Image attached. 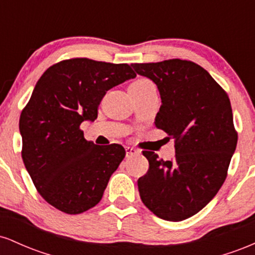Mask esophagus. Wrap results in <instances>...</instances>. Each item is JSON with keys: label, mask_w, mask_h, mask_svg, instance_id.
Masks as SVG:
<instances>
[{"label": "esophagus", "mask_w": 255, "mask_h": 255, "mask_svg": "<svg viewBox=\"0 0 255 255\" xmlns=\"http://www.w3.org/2000/svg\"><path fill=\"white\" fill-rule=\"evenodd\" d=\"M135 154H139V151H137L136 148L129 147V146H127V147H126V156H127L128 158L135 156Z\"/></svg>", "instance_id": "obj_1"}]
</instances>
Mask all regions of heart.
<instances>
[{
	"label": "heart",
	"instance_id": "1",
	"mask_svg": "<svg viewBox=\"0 0 255 255\" xmlns=\"http://www.w3.org/2000/svg\"><path fill=\"white\" fill-rule=\"evenodd\" d=\"M150 86H153V85H152L151 81L147 80V79H139V80H136L135 83L130 85V87H137V89H145V87H150Z\"/></svg>",
	"mask_w": 255,
	"mask_h": 255
}]
</instances>
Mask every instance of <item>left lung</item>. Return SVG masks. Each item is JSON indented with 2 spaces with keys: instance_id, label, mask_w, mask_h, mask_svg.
Instances as JSON below:
<instances>
[{
  "instance_id": "1",
  "label": "left lung",
  "mask_w": 255,
  "mask_h": 255,
  "mask_svg": "<svg viewBox=\"0 0 255 255\" xmlns=\"http://www.w3.org/2000/svg\"><path fill=\"white\" fill-rule=\"evenodd\" d=\"M151 79L162 105L157 128L175 140V157L144 151L148 171L137 180L142 203L157 217L180 222L204 209L225 181L238 144L225 91L199 64L184 60L131 63Z\"/></svg>"
}]
</instances>
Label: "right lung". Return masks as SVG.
Segmentation results:
<instances>
[{"mask_svg":"<svg viewBox=\"0 0 255 255\" xmlns=\"http://www.w3.org/2000/svg\"><path fill=\"white\" fill-rule=\"evenodd\" d=\"M135 77L127 63L72 58L37 81L20 115L21 156L37 191L60 211L78 215L101 201L126 151L87 141L80 125L97 119L107 91Z\"/></svg>","mask_w":255,"mask_h":255,"instance_id":"add662e5","label":"right lung"}]
</instances>
